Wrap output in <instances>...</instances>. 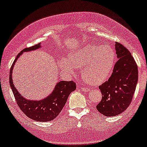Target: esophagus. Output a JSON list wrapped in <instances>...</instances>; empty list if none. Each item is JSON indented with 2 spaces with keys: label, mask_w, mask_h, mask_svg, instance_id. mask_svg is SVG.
<instances>
[{
  "label": "esophagus",
  "mask_w": 147,
  "mask_h": 147,
  "mask_svg": "<svg viewBox=\"0 0 147 147\" xmlns=\"http://www.w3.org/2000/svg\"><path fill=\"white\" fill-rule=\"evenodd\" d=\"M81 90H82L83 92H86L90 90L88 88H84V87H81Z\"/></svg>",
  "instance_id": "34e87169"
}]
</instances>
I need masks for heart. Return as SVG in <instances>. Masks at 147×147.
Here are the masks:
<instances>
[{
    "label": "heart",
    "instance_id": "b5f03b06",
    "mask_svg": "<svg viewBox=\"0 0 147 147\" xmlns=\"http://www.w3.org/2000/svg\"><path fill=\"white\" fill-rule=\"evenodd\" d=\"M116 55L109 46L87 45L69 54L68 58L60 60V67L73 73L75 68H81L82 77L88 84H102L114 69Z\"/></svg>",
    "mask_w": 147,
    "mask_h": 147
}]
</instances>
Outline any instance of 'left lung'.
I'll use <instances>...</instances> for the list:
<instances>
[{
  "mask_svg": "<svg viewBox=\"0 0 147 147\" xmlns=\"http://www.w3.org/2000/svg\"><path fill=\"white\" fill-rule=\"evenodd\" d=\"M117 61L108 81L99 89L102 99L97 110L105 116H114L126 110L131 102L138 78V66L128 49L119 42L115 44Z\"/></svg>",
  "mask_w": 147,
  "mask_h": 147,
  "instance_id": "left-lung-1",
  "label": "left lung"
}]
</instances>
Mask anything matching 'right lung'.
<instances>
[{
  "label": "right lung",
  "mask_w": 147,
  "mask_h": 147,
  "mask_svg": "<svg viewBox=\"0 0 147 147\" xmlns=\"http://www.w3.org/2000/svg\"><path fill=\"white\" fill-rule=\"evenodd\" d=\"M41 48V45H35L23 49L18 55L12 64L9 73V84L18 105L27 117L36 121L47 122L55 118L62 110L72 92L76 90V84L72 81H61L57 83L55 87L47 97L42 100H29L23 97L17 90L12 80V70L16 61L24 52L37 50Z\"/></svg>",
  "instance_id": "right-lung-1"
}]
</instances>
